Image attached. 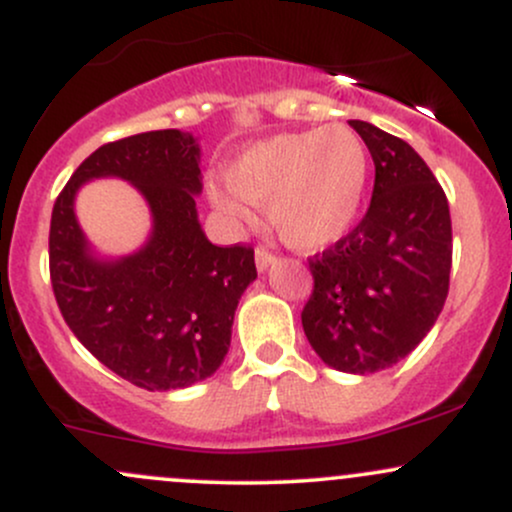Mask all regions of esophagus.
<instances>
[{"mask_svg": "<svg viewBox=\"0 0 512 512\" xmlns=\"http://www.w3.org/2000/svg\"><path fill=\"white\" fill-rule=\"evenodd\" d=\"M274 260H276V257H274L272 250H267V248H262V245H257L255 262H257V269H260V272H264V269H267Z\"/></svg>", "mask_w": 512, "mask_h": 512, "instance_id": "obj_1", "label": "esophagus"}]
</instances>
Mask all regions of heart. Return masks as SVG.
I'll use <instances>...</instances> for the list:
<instances>
[{
    "label": "heart",
    "instance_id": "1",
    "mask_svg": "<svg viewBox=\"0 0 512 512\" xmlns=\"http://www.w3.org/2000/svg\"><path fill=\"white\" fill-rule=\"evenodd\" d=\"M370 156L346 125L286 132L248 146L226 166L231 190L211 202L231 221H248L242 199L267 207L276 236L296 250H322L354 228L368 190Z\"/></svg>",
    "mask_w": 512,
    "mask_h": 512
}]
</instances>
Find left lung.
Returning a JSON list of instances; mask_svg holds the SVG:
<instances>
[{"label": "left lung", "instance_id": "1", "mask_svg": "<svg viewBox=\"0 0 512 512\" xmlns=\"http://www.w3.org/2000/svg\"><path fill=\"white\" fill-rule=\"evenodd\" d=\"M375 163L370 207L342 240L308 260L313 293L301 320L327 366L378 373L436 325L450 289L448 197L407 142L349 120Z\"/></svg>", "mask_w": 512, "mask_h": 512}]
</instances>
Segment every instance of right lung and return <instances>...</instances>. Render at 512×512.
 <instances>
[{"mask_svg": "<svg viewBox=\"0 0 512 512\" xmlns=\"http://www.w3.org/2000/svg\"><path fill=\"white\" fill-rule=\"evenodd\" d=\"M108 174L132 181L155 216L145 248L122 261L93 258L73 216L78 187ZM199 192L195 137L156 129L93 151L52 207L50 281L64 322L103 366L151 392L216 373L240 296L257 276L250 245L219 248L204 236Z\"/></svg>", "mask_w": 512, "mask_h": 512, "instance_id": "1", "label": "right lung"}]
</instances>
